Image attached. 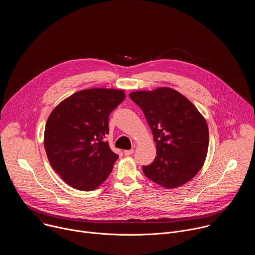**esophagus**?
<instances>
[{
	"label": "esophagus",
	"mask_w": 255,
	"mask_h": 255,
	"mask_svg": "<svg viewBox=\"0 0 255 255\" xmlns=\"http://www.w3.org/2000/svg\"><path fill=\"white\" fill-rule=\"evenodd\" d=\"M133 152H134V149H130V150H124V154H125L126 156L133 154Z\"/></svg>",
	"instance_id": "1"
}]
</instances>
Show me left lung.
I'll list each match as a JSON object with an SVG mask.
<instances>
[{
  "instance_id": "obj_1",
  "label": "left lung",
  "mask_w": 255,
  "mask_h": 255,
  "mask_svg": "<svg viewBox=\"0 0 255 255\" xmlns=\"http://www.w3.org/2000/svg\"><path fill=\"white\" fill-rule=\"evenodd\" d=\"M130 99L142 110L156 143V156L142 166L155 184L174 189L191 180L202 168L209 146L205 118L185 96L170 88L137 91Z\"/></svg>"
}]
</instances>
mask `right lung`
Returning a JSON list of instances; mask_svg holds the SVG:
<instances>
[{
  "label": "right lung",
  "mask_w": 255,
  "mask_h": 255,
  "mask_svg": "<svg viewBox=\"0 0 255 255\" xmlns=\"http://www.w3.org/2000/svg\"><path fill=\"white\" fill-rule=\"evenodd\" d=\"M124 99L122 90L89 89L53 109L45 125L44 147L50 165L68 186L93 191L111 173L119 156L104 138L109 116Z\"/></svg>",
  "instance_id": "1"
}]
</instances>
